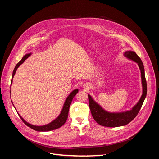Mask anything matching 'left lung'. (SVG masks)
<instances>
[{"mask_svg":"<svg viewBox=\"0 0 159 159\" xmlns=\"http://www.w3.org/2000/svg\"><path fill=\"white\" fill-rule=\"evenodd\" d=\"M124 56L129 60L137 62L139 67L141 73L143 94L137 103L132 109L121 113H109L106 111L95 102L90 95H88L89 105L91 115L95 121L102 126L116 127L126 125L135 118L146 98L147 85L145 75V69H144V66L141 58L133 51H127L124 53Z\"/></svg>","mask_w":159,"mask_h":159,"instance_id":"left-lung-1","label":"left lung"}]
</instances>
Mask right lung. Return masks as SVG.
<instances>
[{
    "mask_svg": "<svg viewBox=\"0 0 159 159\" xmlns=\"http://www.w3.org/2000/svg\"><path fill=\"white\" fill-rule=\"evenodd\" d=\"M31 55V53L30 54H26L25 56H24L22 60L18 62V63L16 64V66H15V68L14 69L13 71V73H12V78H14V75L16 73V71L18 69V68L19 66H20L24 61H25L28 57ZM12 82V80L11 81V84ZM78 92V89H74L72 92H71V93L68 96V98H66L64 104V106L63 108H62L61 111L60 113V114L59 115V116L57 117L56 119H54V121H52L51 123H50L49 124H47L46 125H43V126H36V125H31L30 123H27L25 119H24L20 115H19V116H20V119L22 120V121L25 123V125L28 127H29L30 128L35 130L36 131H52V130H54L56 129H58L60 127H61L63 125L66 123L67 119H68V112H69V109H70V106L71 105V103L72 102V99H73L74 96L76 95V93Z\"/></svg>",
    "mask_w": 159,
    "mask_h": 159,
    "instance_id": "obj_1",
    "label": "right lung"
}]
</instances>
